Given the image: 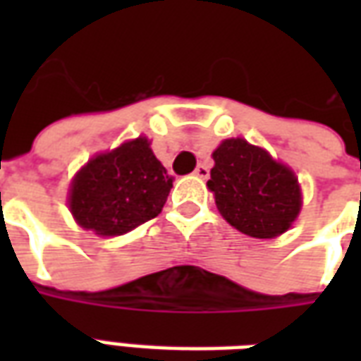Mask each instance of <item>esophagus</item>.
<instances>
[{"mask_svg": "<svg viewBox=\"0 0 361 361\" xmlns=\"http://www.w3.org/2000/svg\"><path fill=\"white\" fill-rule=\"evenodd\" d=\"M197 176V178H201V180H207L209 176H211V170H209V166L204 164H199L195 168V172H193Z\"/></svg>", "mask_w": 361, "mask_h": 361, "instance_id": "esophagus-1", "label": "esophagus"}]
</instances>
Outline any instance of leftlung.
Listing matches in <instances>:
<instances>
[{
	"label": "left lung",
	"mask_w": 361,
	"mask_h": 361,
	"mask_svg": "<svg viewBox=\"0 0 361 361\" xmlns=\"http://www.w3.org/2000/svg\"><path fill=\"white\" fill-rule=\"evenodd\" d=\"M207 185L216 209L242 234L271 240L284 234L302 209L295 173L245 139H226L212 152Z\"/></svg>",
	"instance_id": "left-lung-1"
}]
</instances>
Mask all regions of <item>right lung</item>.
I'll return each mask as SVG.
<instances>
[{"label":"right lung","instance_id":"add662e5","mask_svg":"<svg viewBox=\"0 0 361 361\" xmlns=\"http://www.w3.org/2000/svg\"><path fill=\"white\" fill-rule=\"evenodd\" d=\"M172 178L147 137L90 158L69 188L77 224L98 235H121L160 214Z\"/></svg>","mask_w":361,"mask_h":361}]
</instances>
